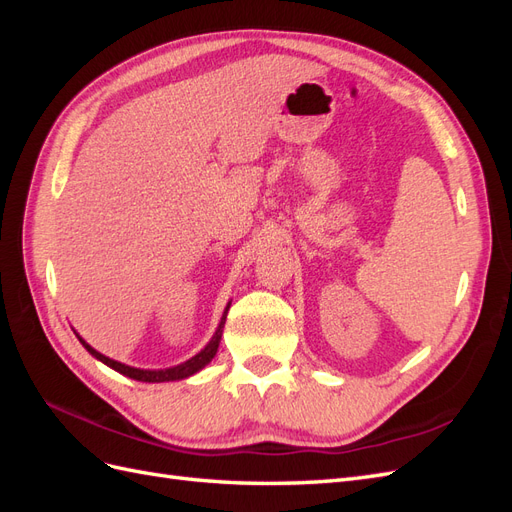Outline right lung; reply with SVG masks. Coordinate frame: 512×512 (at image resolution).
Returning a JSON list of instances; mask_svg holds the SVG:
<instances>
[{"label":"right lung","mask_w":512,"mask_h":512,"mask_svg":"<svg viewBox=\"0 0 512 512\" xmlns=\"http://www.w3.org/2000/svg\"><path fill=\"white\" fill-rule=\"evenodd\" d=\"M228 309H230V301H228V305H226V309H224V314H222V318H220L218 329H215L213 337L209 339V344H207L203 350H200L198 354H194L192 359L183 361V363H179V365H175V367H166V369H141V367H132V365H126V363H119V361H115V359H108L106 354L98 352L96 348H91L79 333H76V331H74V333H76V337H79V342L85 346V350H87L91 356H96L98 361H102L104 365H108L111 369L119 371V374H123V376H128V378L138 380V382H175V380H183V378L194 376L196 371L207 367V365L213 361V356L218 354V348H220V339H222V331H224V322H226Z\"/></svg>","instance_id":"obj_1"}]
</instances>
